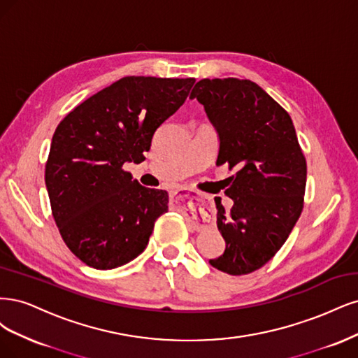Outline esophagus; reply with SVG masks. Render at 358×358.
Masks as SVG:
<instances>
[{
	"label": "esophagus",
	"instance_id": "obj_1",
	"mask_svg": "<svg viewBox=\"0 0 358 358\" xmlns=\"http://www.w3.org/2000/svg\"><path fill=\"white\" fill-rule=\"evenodd\" d=\"M184 190H187V189H186V187H177V189H174V190L171 192V194H172V196H176L177 193H180V192H184ZM196 227L199 229V226H196Z\"/></svg>",
	"mask_w": 358,
	"mask_h": 358
}]
</instances>
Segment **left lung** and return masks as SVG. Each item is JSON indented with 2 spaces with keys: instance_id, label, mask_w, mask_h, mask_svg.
Wrapping results in <instances>:
<instances>
[{
  "instance_id": "obj_1",
  "label": "left lung",
  "mask_w": 358,
  "mask_h": 358,
  "mask_svg": "<svg viewBox=\"0 0 358 358\" xmlns=\"http://www.w3.org/2000/svg\"><path fill=\"white\" fill-rule=\"evenodd\" d=\"M190 98L205 107L220 136L217 166L235 174L226 211L215 199L223 256L210 260L229 275L264 266L284 245L303 210L306 159L288 113L251 80L202 78Z\"/></svg>"
}]
</instances>
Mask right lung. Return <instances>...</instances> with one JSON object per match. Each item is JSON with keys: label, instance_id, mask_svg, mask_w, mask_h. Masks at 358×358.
Returning <instances> with one entry per match:
<instances>
[{"label": "right lung", "instance_id": "add662e5", "mask_svg": "<svg viewBox=\"0 0 358 358\" xmlns=\"http://www.w3.org/2000/svg\"><path fill=\"white\" fill-rule=\"evenodd\" d=\"M194 78L123 77L57 124L44 169L59 234L87 266L114 269L145 250L168 192L147 189L123 165L140 164L156 129L189 96Z\"/></svg>", "mask_w": 358, "mask_h": 358}]
</instances>
